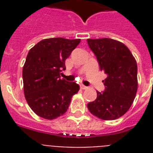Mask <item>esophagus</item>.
<instances>
[{
    "label": "esophagus",
    "mask_w": 153,
    "mask_h": 153,
    "mask_svg": "<svg viewBox=\"0 0 153 153\" xmlns=\"http://www.w3.org/2000/svg\"><path fill=\"white\" fill-rule=\"evenodd\" d=\"M80 87H81V89H82V90H86V89H88V87L86 86H84V85H81L80 86Z\"/></svg>",
    "instance_id": "1"
}]
</instances>
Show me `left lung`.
I'll return each instance as SVG.
<instances>
[{"label":"left lung","mask_w":153,"mask_h":153,"mask_svg":"<svg viewBox=\"0 0 153 153\" xmlns=\"http://www.w3.org/2000/svg\"><path fill=\"white\" fill-rule=\"evenodd\" d=\"M100 70L107 74L105 91H97L95 101L87 104L98 118L111 121L123 116L133 104L137 91V65L129 49L115 39H88Z\"/></svg>","instance_id":"obj_1"}]
</instances>
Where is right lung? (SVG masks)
<instances>
[{
	"mask_svg": "<svg viewBox=\"0 0 153 153\" xmlns=\"http://www.w3.org/2000/svg\"><path fill=\"white\" fill-rule=\"evenodd\" d=\"M80 39L49 38L30 49L23 67L25 99L32 111L44 119L53 120L67 112L72 96L79 91L74 82L60 79L65 61Z\"/></svg>",
	"mask_w": 153,
	"mask_h": 153,
	"instance_id": "1",
	"label": "right lung"
}]
</instances>
